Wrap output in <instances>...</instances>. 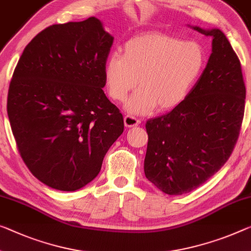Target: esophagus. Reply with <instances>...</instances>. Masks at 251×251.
<instances>
[{"label": "esophagus", "mask_w": 251, "mask_h": 251, "mask_svg": "<svg viewBox=\"0 0 251 251\" xmlns=\"http://www.w3.org/2000/svg\"><path fill=\"white\" fill-rule=\"evenodd\" d=\"M141 121L139 119L132 117V115H126L125 117V126L126 128H131V126H137L138 125H140Z\"/></svg>", "instance_id": "1"}]
</instances>
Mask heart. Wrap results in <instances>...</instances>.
<instances>
[{
    "label": "heart",
    "instance_id": "heart-1",
    "mask_svg": "<svg viewBox=\"0 0 251 251\" xmlns=\"http://www.w3.org/2000/svg\"><path fill=\"white\" fill-rule=\"evenodd\" d=\"M205 51L198 41L160 32L137 34L122 46V55L113 52L103 67L106 94L123 102L137 85L126 105L129 113L148 114L179 105L205 66Z\"/></svg>",
    "mask_w": 251,
    "mask_h": 251
}]
</instances>
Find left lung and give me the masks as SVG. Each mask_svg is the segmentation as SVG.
I'll return each instance as SVG.
<instances>
[{
    "instance_id": "left-lung-1",
    "label": "left lung",
    "mask_w": 251,
    "mask_h": 251,
    "mask_svg": "<svg viewBox=\"0 0 251 251\" xmlns=\"http://www.w3.org/2000/svg\"><path fill=\"white\" fill-rule=\"evenodd\" d=\"M194 29L213 38L205 69L179 105L146 123L145 175L168 195L191 192L213 176L232 153L244 120L240 60L221 30Z\"/></svg>"
}]
</instances>
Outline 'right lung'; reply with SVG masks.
I'll list each match as a JSON object with an SVG mask.
<instances>
[{"instance_id":"1","label":"right lung","mask_w":251,"mask_h":251,"mask_svg":"<svg viewBox=\"0 0 251 251\" xmlns=\"http://www.w3.org/2000/svg\"><path fill=\"white\" fill-rule=\"evenodd\" d=\"M113 44L94 17L52 25L23 50L7 93L19 153L32 175L72 192L92 182L125 129L103 92V67Z\"/></svg>"}]
</instances>
